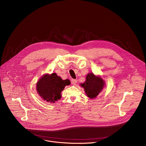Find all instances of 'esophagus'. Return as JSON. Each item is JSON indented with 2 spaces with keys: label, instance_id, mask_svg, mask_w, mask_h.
<instances>
[{
  "label": "esophagus",
  "instance_id": "esophagus-1",
  "mask_svg": "<svg viewBox=\"0 0 146 146\" xmlns=\"http://www.w3.org/2000/svg\"><path fill=\"white\" fill-rule=\"evenodd\" d=\"M71 83L72 84H73V85H75L76 83H77V80H76V79H72V80H71Z\"/></svg>",
  "mask_w": 146,
  "mask_h": 146
}]
</instances>
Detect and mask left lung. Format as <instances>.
I'll list each match as a JSON object with an SVG mask.
<instances>
[{"instance_id": "8db88e82", "label": "left lung", "mask_w": 146, "mask_h": 146, "mask_svg": "<svg viewBox=\"0 0 146 146\" xmlns=\"http://www.w3.org/2000/svg\"><path fill=\"white\" fill-rule=\"evenodd\" d=\"M104 86L105 82L102 78L95 76L92 73L88 74L85 82L81 84V86L84 88L87 96L92 99L96 98L99 95Z\"/></svg>"}]
</instances>
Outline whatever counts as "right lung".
Instances as JSON below:
<instances>
[{
  "instance_id": "obj_1",
  "label": "right lung",
  "mask_w": 146,
  "mask_h": 146,
  "mask_svg": "<svg viewBox=\"0 0 146 146\" xmlns=\"http://www.w3.org/2000/svg\"><path fill=\"white\" fill-rule=\"evenodd\" d=\"M70 84L69 80H62L56 73L45 74L37 83V91L39 95L47 102L54 103L60 99L61 92L66 86Z\"/></svg>"
}]
</instances>
